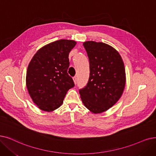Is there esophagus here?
I'll use <instances>...</instances> for the list:
<instances>
[{
	"label": "esophagus",
	"mask_w": 156,
	"mask_h": 156,
	"mask_svg": "<svg viewBox=\"0 0 156 156\" xmlns=\"http://www.w3.org/2000/svg\"><path fill=\"white\" fill-rule=\"evenodd\" d=\"M73 80H74V84H76V83H77V78H76V76H74V77L73 78Z\"/></svg>",
	"instance_id": "1"
}]
</instances>
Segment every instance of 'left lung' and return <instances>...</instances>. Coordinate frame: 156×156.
<instances>
[{"instance_id":"obj_1","label":"left lung","mask_w":156,"mask_h":156,"mask_svg":"<svg viewBox=\"0 0 156 156\" xmlns=\"http://www.w3.org/2000/svg\"><path fill=\"white\" fill-rule=\"evenodd\" d=\"M90 64L89 82L79 92L85 106L93 113H101L115 104L126 85L124 62L109 44L90 41L83 43Z\"/></svg>"}]
</instances>
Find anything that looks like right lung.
I'll list each match as a JSON object with an SVG mask.
<instances>
[{"mask_svg": "<svg viewBox=\"0 0 156 156\" xmlns=\"http://www.w3.org/2000/svg\"><path fill=\"white\" fill-rule=\"evenodd\" d=\"M76 44L73 40L56 41L41 48L31 59L26 85L33 102L41 110L57 109L67 91L74 86L67 69L69 53Z\"/></svg>", "mask_w": 156, "mask_h": 156, "instance_id": "right-lung-1", "label": "right lung"}]
</instances>
